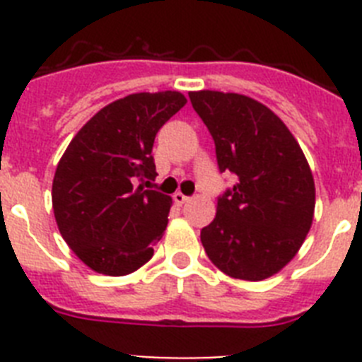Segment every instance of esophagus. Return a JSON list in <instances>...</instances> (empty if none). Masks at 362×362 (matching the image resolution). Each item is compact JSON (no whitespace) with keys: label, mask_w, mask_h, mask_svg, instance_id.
Wrapping results in <instances>:
<instances>
[{"label":"esophagus","mask_w":362,"mask_h":362,"mask_svg":"<svg viewBox=\"0 0 362 362\" xmlns=\"http://www.w3.org/2000/svg\"><path fill=\"white\" fill-rule=\"evenodd\" d=\"M188 199H190V197H187L185 194H181V192H175V194H174V203L179 204V206L187 203Z\"/></svg>","instance_id":"34e87169"}]
</instances>
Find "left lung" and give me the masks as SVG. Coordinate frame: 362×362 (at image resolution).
<instances>
[{"mask_svg": "<svg viewBox=\"0 0 362 362\" xmlns=\"http://www.w3.org/2000/svg\"><path fill=\"white\" fill-rule=\"evenodd\" d=\"M209 127L221 172L238 181L217 201L201 243L226 276L263 281L296 257L315 210V183L299 143L267 105L235 92H188Z\"/></svg>", "mask_w": 362, "mask_h": 362, "instance_id": "left-lung-1", "label": "left lung"}]
</instances>
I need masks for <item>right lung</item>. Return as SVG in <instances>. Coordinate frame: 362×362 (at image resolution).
<instances>
[{"instance_id":"obj_1","label":"right lung","mask_w":362,"mask_h":362,"mask_svg":"<svg viewBox=\"0 0 362 362\" xmlns=\"http://www.w3.org/2000/svg\"><path fill=\"white\" fill-rule=\"evenodd\" d=\"M185 105L177 90L116 99L66 146L52 181L54 217L70 250L90 270L127 276L152 259L172 206L170 196L145 190L158 175L153 139Z\"/></svg>"}]
</instances>
